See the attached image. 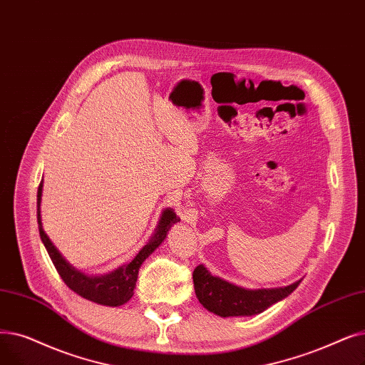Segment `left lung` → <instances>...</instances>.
<instances>
[{"mask_svg":"<svg viewBox=\"0 0 365 365\" xmlns=\"http://www.w3.org/2000/svg\"><path fill=\"white\" fill-rule=\"evenodd\" d=\"M193 282L200 304L212 314L227 318L262 314L272 304L288 297L302 279L279 288L248 289L214 276L203 264H199L193 272Z\"/></svg>","mask_w":365,"mask_h":365,"instance_id":"1","label":"left lung"}]
</instances>
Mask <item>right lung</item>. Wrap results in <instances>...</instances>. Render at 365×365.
<instances>
[{
  "label": "right lung",
  "mask_w": 365,
  "mask_h": 365,
  "mask_svg": "<svg viewBox=\"0 0 365 365\" xmlns=\"http://www.w3.org/2000/svg\"><path fill=\"white\" fill-rule=\"evenodd\" d=\"M41 196L43 181L40 182L37 193V220L40 237L48 252V257L51 258V262H53L58 273L61 274L62 281L68 285V288L77 292L80 297L102 306L117 307L128 303L132 299L133 289L136 287L138 272H140L141 264L145 262L150 254H153L162 245V242L166 239V235L172 225L180 221V217H177L173 210L166 207L160 215L158 227H155L153 236L147 242V245L141 248V251L135 255L132 262L106 274H88L69 263L44 232L41 222Z\"/></svg>",
  "instance_id": "1"
}]
</instances>
